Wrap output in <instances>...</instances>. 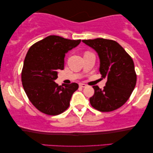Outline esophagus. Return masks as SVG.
<instances>
[{
    "instance_id": "34e87169",
    "label": "esophagus",
    "mask_w": 153,
    "mask_h": 153,
    "mask_svg": "<svg viewBox=\"0 0 153 153\" xmlns=\"http://www.w3.org/2000/svg\"><path fill=\"white\" fill-rule=\"evenodd\" d=\"M79 86H80L81 88H85L87 85L84 84V83H80V84H79Z\"/></svg>"
}]
</instances>
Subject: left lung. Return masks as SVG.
Masks as SVG:
<instances>
[{"label":"left lung","mask_w":153,"mask_h":153,"mask_svg":"<svg viewBox=\"0 0 153 153\" xmlns=\"http://www.w3.org/2000/svg\"><path fill=\"white\" fill-rule=\"evenodd\" d=\"M100 58V72L107 81L103 89L94 85L95 93L90 98L94 108L102 112L120 108L130 97L137 83L132 58L116 41L104 38L83 39Z\"/></svg>","instance_id":"obj_1"}]
</instances>
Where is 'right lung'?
<instances>
[{"mask_svg": "<svg viewBox=\"0 0 153 153\" xmlns=\"http://www.w3.org/2000/svg\"><path fill=\"white\" fill-rule=\"evenodd\" d=\"M81 42L56 35H49L31 46L25 58L22 81L33 105L44 114L56 116L70 106L76 83L58 85V72L64 69L65 53Z\"/></svg>", "mask_w": 153, "mask_h": 153, "instance_id": "1", "label": "right lung"}]
</instances>
